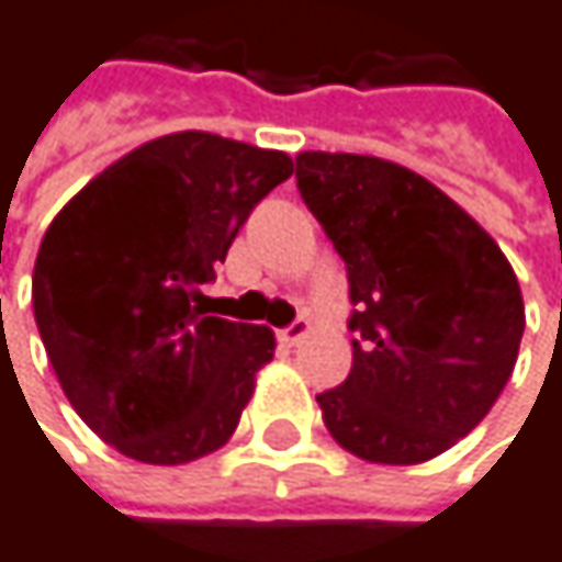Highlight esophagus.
Here are the masks:
<instances>
[{"label": "esophagus", "instance_id": "1", "mask_svg": "<svg viewBox=\"0 0 562 562\" xmlns=\"http://www.w3.org/2000/svg\"><path fill=\"white\" fill-rule=\"evenodd\" d=\"M308 331H312V325H308V318H299V322H292V325H285L277 331V338H280L282 345H289V348H295L302 338H308Z\"/></svg>", "mask_w": 562, "mask_h": 562}]
</instances>
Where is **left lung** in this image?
Segmentation results:
<instances>
[{"label":"left lung","mask_w":562,"mask_h":562,"mask_svg":"<svg viewBox=\"0 0 562 562\" xmlns=\"http://www.w3.org/2000/svg\"><path fill=\"white\" fill-rule=\"evenodd\" d=\"M302 201L341 254L355 361L318 393L331 439L416 465L469 436L517 361L524 299L492 234L423 175L378 156L299 153Z\"/></svg>","instance_id":"left-lung-1"}]
</instances>
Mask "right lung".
Returning a JSON list of instances; mask_svg holds the SVG:
<instances>
[{"label": "right lung", "mask_w": 562, "mask_h": 562, "mask_svg": "<svg viewBox=\"0 0 562 562\" xmlns=\"http://www.w3.org/2000/svg\"><path fill=\"white\" fill-rule=\"evenodd\" d=\"M289 175L285 153L184 130L57 211L32 277L35 322L64 396L116 452L181 465L234 436L277 338L207 315L204 285Z\"/></svg>", "instance_id": "add662e5"}]
</instances>
